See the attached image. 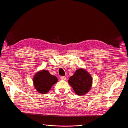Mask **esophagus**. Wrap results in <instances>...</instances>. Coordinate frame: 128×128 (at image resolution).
Returning a JSON list of instances; mask_svg holds the SVG:
<instances>
[{"instance_id": "34e87169", "label": "esophagus", "mask_w": 128, "mask_h": 128, "mask_svg": "<svg viewBox=\"0 0 128 128\" xmlns=\"http://www.w3.org/2000/svg\"><path fill=\"white\" fill-rule=\"evenodd\" d=\"M60 79L62 80H66V77L64 76H60Z\"/></svg>"}]
</instances>
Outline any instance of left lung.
Wrapping results in <instances>:
<instances>
[{"mask_svg":"<svg viewBox=\"0 0 128 128\" xmlns=\"http://www.w3.org/2000/svg\"><path fill=\"white\" fill-rule=\"evenodd\" d=\"M68 83L77 95L82 96L90 90L92 79L90 74L83 69H78L69 78Z\"/></svg>","mask_w":128,"mask_h":128,"instance_id":"8db88e82","label":"left lung"}]
</instances>
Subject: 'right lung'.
<instances>
[{
    "label": "right lung",
    "mask_w": 128,
    "mask_h": 128,
    "mask_svg": "<svg viewBox=\"0 0 128 128\" xmlns=\"http://www.w3.org/2000/svg\"><path fill=\"white\" fill-rule=\"evenodd\" d=\"M58 82L57 77L50 74L48 70H42L34 75L33 82L37 91L45 94L48 92L53 84Z\"/></svg>",
    "instance_id": "add662e5"
}]
</instances>
